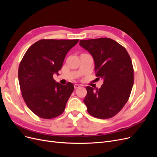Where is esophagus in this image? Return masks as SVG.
<instances>
[{"label":"esophagus","instance_id":"1","mask_svg":"<svg viewBox=\"0 0 157 157\" xmlns=\"http://www.w3.org/2000/svg\"><path fill=\"white\" fill-rule=\"evenodd\" d=\"M80 86L79 84H74V88H75V89H77V88H79Z\"/></svg>","mask_w":157,"mask_h":157}]
</instances>
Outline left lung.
<instances>
[{"label":"left lung","instance_id":"8db88e82","mask_svg":"<svg viewBox=\"0 0 157 157\" xmlns=\"http://www.w3.org/2000/svg\"><path fill=\"white\" fill-rule=\"evenodd\" d=\"M79 44L92 56L96 77L103 80L100 88L86 87L84 103L88 113L100 119L115 116L128 101L134 84L129 54L124 46L109 38L81 40Z\"/></svg>","mask_w":157,"mask_h":157}]
</instances>
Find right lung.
<instances>
[{"mask_svg":"<svg viewBox=\"0 0 157 157\" xmlns=\"http://www.w3.org/2000/svg\"><path fill=\"white\" fill-rule=\"evenodd\" d=\"M78 39H42L31 45L18 69L22 97L36 115L51 119L62 114L74 86L62 85L53 78L61 69L67 52Z\"/></svg>","mask_w":157,"mask_h":157,"instance_id":"1","label":"right lung"}]
</instances>
